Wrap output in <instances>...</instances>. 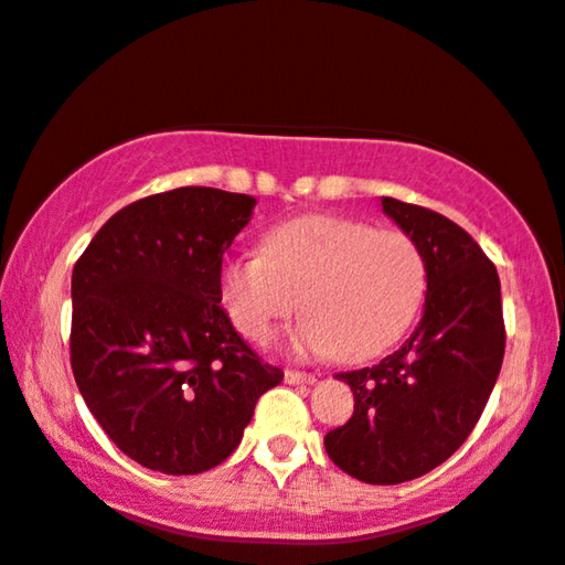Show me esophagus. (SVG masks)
<instances>
[{
    "label": "esophagus",
    "mask_w": 565,
    "mask_h": 565,
    "mask_svg": "<svg viewBox=\"0 0 565 565\" xmlns=\"http://www.w3.org/2000/svg\"><path fill=\"white\" fill-rule=\"evenodd\" d=\"M285 382H288V384H316V374L288 370V372H285Z\"/></svg>",
    "instance_id": "esophagus-1"
}]
</instances>
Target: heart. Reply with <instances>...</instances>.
Here are the masks:
<instances>
[{
  "label": "heart",
  "mask_w": 565,
  "mask_h": 565,
  "mask_svg": "<svg viewBox=\"0 0 565 565\" xmlns=\"http://www.w3.org/2000/svg\"><path fill=\"white\" fill-rule=\"evenodd\" d=\"M218 290L249 341L265 343L300 300L306 318L292 349L362 362L411 329L425 296V257L403 228L302 216L265 236L263 257L224 263Z\"/></svg>",
  "instance_id": "1"
}]
</instances>
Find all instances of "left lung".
Masks as SVG:
<instances>
[{
  "label": "left lung",
  "mask_w": 565,
  "mask_h": 565,
  "mask_svg": "<svg viewBox=\"0 0 565 565\" xmlns=\"http://www.w3.org/2000/svg\"><path fill=\"white\" fill-rule=\"evenodd\" d=\"M382 211L425 257L423 318L380 364L341 372L351 418L326 433L331 461L366 484H403L459 451L484 413L504 356L497 267L451 218L397 199Z\"/></svg>",
  "instance_id": "obj_1"
}]
</instances>
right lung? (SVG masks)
<instances>
[{
    "instance_id": "1",
    "label": "right lung",
    "mask_w": 565,
    "mask_h": 565,
    "mask_svg": "<svg viewBox=\"0 0 565 565\" xmlns=\"http://www.w3.org/2000/svg\"><path fill=\"white\" fill-rule=\"evenodd\" d=\"M255 203L201 185L147 195L73 267V377L106 436L145 469H214L259 395L282 382L236 333L218 290L224 252Z\"/></svg>"
}]
</instances>
